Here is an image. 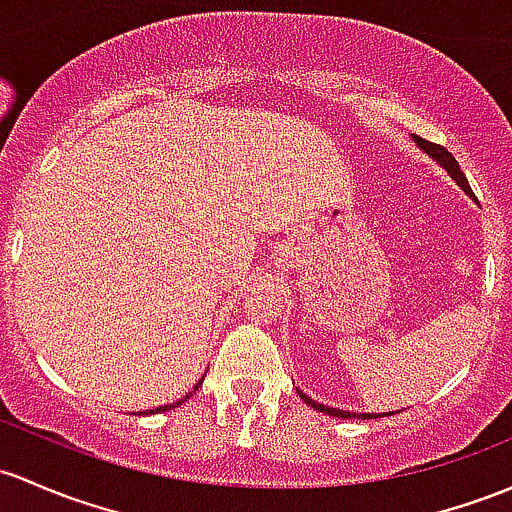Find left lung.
I'll list each match as a JSON object with an SVG mask.
<instances>
[{"label":"left lung","instance_id":"8db88e82","mask_svg":"<svg viewBox=\"0 0 512 512\" xmlns=\"http://www.w3.org/2000/svg\"><path fill=\"white\" fill-rule=\"evenodd\" d=\"M412 141H415V146L420 148L422 153H427V156H430L432 161H437L439 166H442L444 170H447V173H449V178H452L454 183L459 185V188L466 192V195H469V197H474V192H471V188H469V180H466V175L461 173L459 163H456V158L452 156V153L447 151V148H444V146H437V144H430V141L420 139V136H412ZM298 395H300L302 400H305L307 405H310V408L320 410V412H324V415H332V417H344V420H351V417H354V420H376V417H383V415H388V412H349V410L329 408V405H322V403H317V400H312L310 395H307V393H302V390H298Z\"/></svg>","mask_w":512,"mask_h":512}]
</instances>
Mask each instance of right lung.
<instances>
[{"label": "right lung", "mask_w": 512, "mask_h": 512, "mask_svg": "<svg viewBox=\"0 0 512 512\" xmlns=\"http://www.w3.org/2000/svg\"><path fill=\"white\" fill-rule=\"evenodd\" d=\"M202 381H205V376H202V378H200V381H197V383H195V388H192V390H190V393H185V395H183V398H180V400H175V403H170V405H161V408H153V410H144V412H141V415H148V412H153V415H156V412H166V410H173V408H178V405H183V403H185V400H188V398H190V395H192V393H195V390L202 386Z\"/></svg>", "instance_id": "add662e5"}]
</instances>
